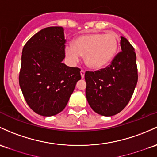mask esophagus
<instances>
[{
	"label": "esophagus",
	"instance_id": "34e87169",
	"mask_svg": "<svg viewBox=\"0 0 157 157\" xmlns=\"http://www.w3.org/2000/svg\"><path fill=\"white\" fill-rule=\"evenodd\" d=\"M80 75H81L82 79H83L84 76H85V71H84L83 70H81V71H80Z\"/></svg>",
	"mask_w": 157,
	"mask_h": 157
}]
</instances>
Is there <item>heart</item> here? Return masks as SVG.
<instances>
[{
	"mask_svg": "<svg viewBox=\"0 0 157 157\" xmlns=\"http://www.w3.org/2000/svg\"><path fill=\"white\" fill-rule=\"evenodd\" d=\"M118 48V39L115 33H90L77 38L74 45L65 46V52L71 63H77L84 56L87 66L98 70L113 59Z\"/></svg>",
	"mask_w": 157,
	"mask_h": 157,
	"instance_id": "1",
	"label": "heart"
}]
</instances>
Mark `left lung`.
Listing matches in <instances>:
<instances>
[{
	"label": "left lung",
	"mask_w": 157,
	"mask_h": 157,
	"mask_svg": "<svg viewBox=\"0 0 157 157\" xmlns=\"http://www.w3.org/2000/svg\"><path fill=\"white\" fill-rule=\"evenodd\" d=\"M120 44L121 51L109 66L85 74L88 103L96 113L104 116H113L124 109L137 84L134 48L123 36L121 37Z\"/></svg>",
	"instance_id": "left-lung-1"
}]
</instances>
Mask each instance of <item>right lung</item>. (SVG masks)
Masks as SVG:
<instances>
[{
	"label": "right lung",
	"mask_w": 157,
	"mask_h": 157,
	"mask_svg": "<svg viewBox=\"0 0 157 157\" xmlns=\"http://www.w3.org/2000/svg\"><path fill=\"white\" fill-rule=\"evenodd\" d=\"M64 29L50 27L24 46L19 85L28 106L37 114L53 116L63 111L78 80L80 69L63 63Z\"/></svg>",
	"instance_id": "1"
}]
</instances>
